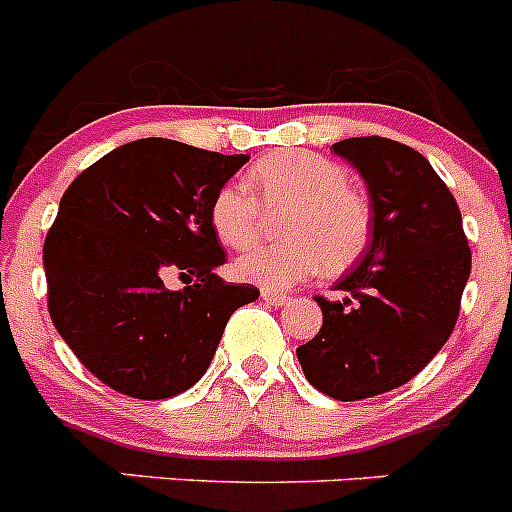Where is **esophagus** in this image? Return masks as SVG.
Listing matches in <instances>:
<instances>
[{
    "instance_id": "esophagus-1",
    "label": "esophagus",
    "mask_w": 512,
    "mask_h": 512,
    "mask_svg": "<svg viewBox=\"0 0 512 512\" xmlns=\"http://www.w3.org/2000/svg\"><path fill=\"white\" fill-rule=\"evenodd\" d=\"M261 300L266 302V305H287L289 295H284V292H274V289H261Z\"/></svg>"
}]
</instances>
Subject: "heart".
<instances>
[{"instance_id":"heart-1","label":"heart","mask_w":512,"mask_h":512,"mask_svg":"<svg viewBox=\"0 0 512 512\" xmlns=\"http://www.w3.org/2000/svg\"><path fill=\"white\" fill-rule=\"evenodd\" d=\"M253 194L228 182L210 202V225L217 241L246 248L270 214L288 210L280 229L287 244L251 247L235 259L238 279L266 289H287L315 274L348 269L364 253L372 230V212L359 192L348 187L346 169L307 151L264 156L248 171Z\"/></svg>"}]
</instances>
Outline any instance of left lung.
Wrapping results in <instances>:
<instances>
[{
  "instance_id": "obj_1",
  "label": "left lung",
  "mask_w": 512,
  "mask_h": 512,
  "mask_svg": "<svg viewBox=\"0 0 512 512\" xmlns=\"http://www.w3.org/2000/svg\"><path fill=\"white\" fill-rule=\"evenodd\" d=\"M364 176L372 241L336 282L343 300L315 297L318 336L297 348L307 382L351 402L410 382L449 341L472 251L454 194L428 158L397 140L333 143Z\"/></svg>"
}]
</instances>
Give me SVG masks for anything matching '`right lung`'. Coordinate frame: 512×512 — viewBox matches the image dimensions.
Masks as SVG:
<instances>
[{
  "label": "right lung",
  "instance_id": "add662e5",
  "mask_svg": "<svg viewBox=\"0 0 512 512\" xmlns=\"http://www.w3.org/2000/svg\"><path fill=\"white\" fill-rule=\"evenodd\" d=\"M248 161L143 138L63 192L43 246L48 312L76 359L112 390L166 400L207 372L230 315L259 297L217 277L210 202ZM194 278L169 290L165 277Z\"/></svg>",
  "mask_w": 512,
  "mask_h": 512
}]
</instances>
